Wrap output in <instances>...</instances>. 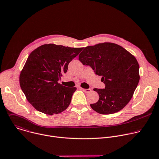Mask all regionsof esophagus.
I'll use <instances>...</instances> for the list:
<instances>
[{"mask_svg": "<svg viewBox=\"0 0 159 159\" xmlns=\"http://www.w3.org/2000/svg\"><path fill=\"white\" fill-rule=\"evenodd\" d=\"M81 89L83 90V91H84V93H90V90H91V89H82V88H81Z\"/></svg>", "mask_w": 159, "mask_h": 159, "instance_id": "34e87169", "label": "esophagus"}]
</instances>
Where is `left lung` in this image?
I'll return each instance as SVG.
<instances>
[{
	"instance_id": "1",
	"label": "left lung",
	"mask_w": 159,
	"mask_h": 159,
	"mask_svg": "<svg viewBox=\"0 0 159 159\" xmlns=\"http://www.w3.org/2000/svg\"><path fill=\"white\" fill-rule=\"evenodd\" d=\"M96 75L102 77L105 89H94L99 99L90 107L102 115L120 111L129 102L140 80L136 58L120 45L102 43L85 47L79 56Z\"/></svg>"
}]
</instances>
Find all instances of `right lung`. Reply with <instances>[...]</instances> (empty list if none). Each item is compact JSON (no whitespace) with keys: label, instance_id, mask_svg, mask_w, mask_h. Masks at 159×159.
Instances as JSON below:
<instances>
[{"label":"right lung","instance_id":"right-lung-1","mask_svg":"<svg viewBox=\"0 0 159 159\" xmlns=\"http://www.w3.org/2000/svg\"><path fill=\"white\" fill-rule=\"evenodd\" d=\"M82 49L45 44L30 53L20 72L19 84L27 100L36 110L53 115L69 107L77 88L63 86L58 81Z\"/></svg>","mask_w":159,"mask_h":159}]
</instances>
